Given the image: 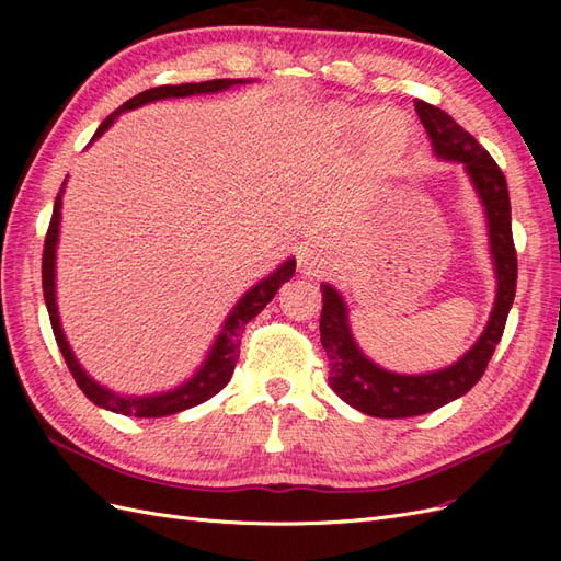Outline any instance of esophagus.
I'll list each match as a JSON object with an SVG mask.
<instances>
[{"mask_svg":"<svg viewBox=\"0 0 561 561\" xmlns=\"http://www.w3.org/2000/svg\"><path fill=\"white\" fill-rule=\"evenodd\" d=\"M297 268L301 274L316 276L322 268V252L316 245H299L297 248Z\"/></svg>","mask_w":561,"mask_h":561,"instance_id":"34e87169","label":"esophagus"}]
</instances>
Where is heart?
Listing matches in <instances>:
<instances>
[{
    "mask_svg": "<svg viewBox=\"0 0 561 561\" xmlns=\"http://www.w3.org/2000/svg\"><path fill=\"white\" fill-rule=\"evenodd\" d=\"M332 124L346 133H355L369 126V142L379 151H398L404 145V122L396 112H375L369 110H342L332 114Z\"/></svg>",
    "mask_w": 561,
    "mask_h": 561,
    "instance_id": "b5f03b06",
    "label": "heart"
}]
</instances>
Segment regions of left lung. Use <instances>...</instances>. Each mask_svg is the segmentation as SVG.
<instances>
[{
  "instance_id": "8db88e82",
  "label": "left lung",
  "mask_w": 561,
  "mask_h": 561,
  "mask_svg": "<svg viewBox=\"0 0 561 561\" xmlns=\"http://www.w3.org/2000/svg\"><path fill=\"white\" fill-rule=\"evenodd\" d=\"M414 107L433 140L435 154L466 163L474 190L484 203L489 241L499 276V295L484 334L461 360L443 371H433V375L404 377L386 371L365 358L351 336L342 297L330 285H322L320 342L328 353L330 386L355 410L379 419L421 416L466 396L482 379L491 355L501 342L517 290V250L513 241L511 196H507L503 171L489 151L468 130L458 126L445 110L423 103V100H416Z\"/></svg>"
}]
</instances>
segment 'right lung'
Returning a JSON list of instances; mask_svg holds the SVG:
<instances>
[{"instance_id":"obj_1","label":"right lung","mask_w":561,"mask_h":561,"mask_svg":"<svg viewBox=\"0 0 561 561\" xmlns=\"http://www.w3.org/2000/svg\"><path fill=\"white\" fill-rule=\"evenodd\" d=\"M233 83H243L241 79H213V81H201V83H180V87H157L142 91L135 98H130L128 103H124L116 112H112L100 128L95 130L93 140L103 135L114 118L133 107H140L145 103H151V100H163V98H184V95H196V93H215V91H225ZM60 194L56 196L54 203V215H50L48 222V231L44 239V257H42V287H44V299H46V309H48V318H50V328H54V336L58 342V348L62 353V358L67 363V369L75 377L77 386L83 390L91 402H95L98 407H105V410H112L116 414L124 416H140V419H154V416H168V414H178L182 410H190V407H196L201 402H206L208 398H213L215 393L222 390L231 375L236 360H239L241 353V334L245 330L248 322L257 316L266 304L274 299V295L278 293V287L283 283H287L295 274V260H287L276 274H271L268 278H264L262 283H257L252 290L239 301V307L233 309V313L229 316L227 325L222 330V334L217 336L215 348L208 355V363L198 369V375L186 381L184 386H180L178 390H171V393L163 396H149V398H122L112 393V390H105L103 386H98L91 377H87V371L79 367V363L75 360V355L65 342V334L60 330V320H58V309H56V243H58V225H60Z\"/></svg>"}]
</instances>
